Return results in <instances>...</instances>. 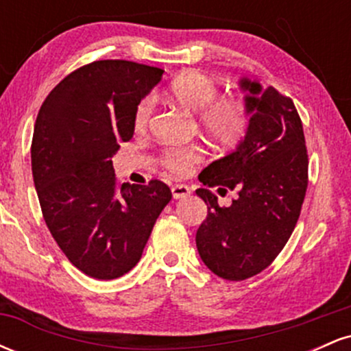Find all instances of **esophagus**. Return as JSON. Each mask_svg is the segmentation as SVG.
Wrapping results in <instances>:
<instances>
[{"mask_svg": "<svg viewBox=\"0 0 351 351\" xmlns=\"http://www.w3.org/2000/svg\"><path fill=\"white\" fill-rule=\"evenodd\" d=\"M171 195H173V198H175V199L186 198V196L191 195V188L186 186V184H173Z\"/></svg>", "mask_w": 351, "mask_h": 351, "instance_id": "esophagus-1", "label": "esophagus"}]
</instances>
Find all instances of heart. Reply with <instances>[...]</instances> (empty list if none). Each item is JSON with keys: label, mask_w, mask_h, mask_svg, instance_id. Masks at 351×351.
Segmentation results:
<instances>
[{"label": "heart", "mask_w": 351, "mask_h": 351, "mask_svg": "<svg viewBox=\"0 0 351 351\" xmlns=\"http://www.w3.org/2000/svg\"><path fill=\"white\" fill-rule=\"evenodd\" d=\"M170 97L184 110L199 114V125L213 140L221 145H234L243 138L249 125L247 106L241 99L217 97L219 87L216 80L199 71L181 72L171 80ZM155 99L145 97L134 114L136 130L147 128L150 122ZM203 150L198 145L171 147L163 153V165L176 175L186 173L193 165L201 162Z\"/></svg>", "instance_id": "1"}]
</instances>
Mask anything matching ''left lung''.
I'll use <instances>...</instances> for the list:
<instances>
[{
	"instance_id": "8db88e82",
	"label": "left lung",
	"mask_w": 351,
	"mask_h": 351,
	"mask_svg": "<svg viewBox=\"0 0 351 351\" xmlns=\"http://www.w3.org/2000/svg\"><path fill=\"white\" fill-rule=\"evenodd\" d=\"M239 84L249 92L251 115L244 140L199 175L204 186L237 189L239 196L224 208L208 188L196 189L208 206L196 247L209 271L226 280L249 279L272 264L295 228L308 183L304 128L292 99L254 80Z\"/></svg>"
}]
</instances>
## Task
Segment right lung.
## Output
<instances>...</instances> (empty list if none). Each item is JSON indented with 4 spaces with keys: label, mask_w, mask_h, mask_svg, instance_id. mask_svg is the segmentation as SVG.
<instances>
[{
    "label": "right lung",
    "mask_w": 351,
    "mask_h": 351,
    "mask_svg": "<svg viewBox=\"0 0 351 351\" xmlns=\"http://www.w3.org/2000/svg\"><path fill=\"white\" fill-rule=\"evenodd\" d=\"M162 74L132 60H95L60 80L36 119L31 165L44 221L72 265L94 279L135 267L171 199L160 180L119 184L112 165Z\"/></svg>",
    "instance_id": "add662e5"
}]
</instances>
